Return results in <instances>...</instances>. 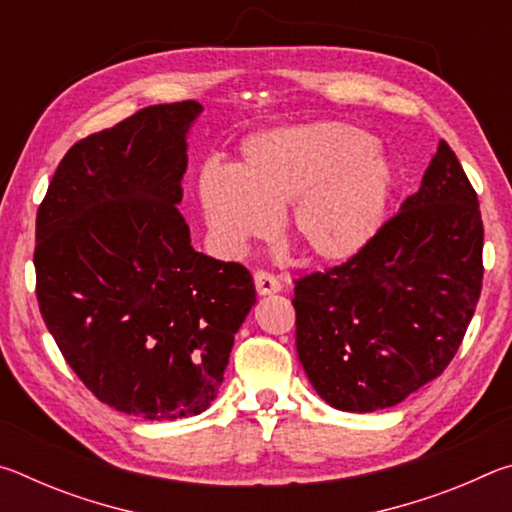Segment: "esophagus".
I'll return each instance as SVG.
<instances>
[{
    "instance_id": "34e87169",
    "label": "esophagus",
    "mask_w": 512,
    "mask_h": 512,
    "mask_svg": "<svg viewBox=\"0 0 512 512\" xmlns=\"http://www.w3.org/2000/svg\"><path fill=\"white\" fill-rule=\"evenodd\" d=\"M255 289H257L259 296H271V293H277L282 289V282L271 273L257 271L255 273Z\"/></svg>"
}]
</instances>
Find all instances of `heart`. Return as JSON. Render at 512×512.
I'll return each mask as SVG.
<instances>
[{"instance_id":"heart-1","label":"heart","mask_w":512,"mask_h":512,"mask_svg":"<svg viewBox=\"0 0 512 512\" xmlns=\"http://www.w3.org/2000/svg\"><path fill=\"white\" fill-rule=\"evenodd\" d=\"M393 169L372 135L339 121L259 133L241 146L235 171L207 167L198 201L216 244L239 253L268 237L287 210L289 237L309 259L343 264L366 248L386 219Z\"/></svg>"}]
</instances>
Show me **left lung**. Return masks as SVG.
<instances>
[{
	"label": "left lung",
	"mask_w": 512,
	"mask_h": 512,
	"mask_svg": "<svg viewBox=\"0 0 512 512\" xmlns=\"http://www.w3.org/2000/svg\"><path fill=\"white\" fill-rule=\"evenodd\" d=\"M481 255L476 192L440 140L418 192L357 257L296 282V348L316 393L370 413L436 379L474 316Z\"/></svg>",
	"instance_id": "obj_1"
}]
</instances>
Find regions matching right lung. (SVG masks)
I'll list each match as a JSON object with an SVG mask.
<instances>
[{
    "mask_svg": "<svg viewBox=\"0 0 512 512\" xmlns=\"http://www.w3.org/2000/svg\"><path fill=\"white\" fill-rule=\"evenodd\" d=\"M196 101L149 106L76 142L36 219L40 314L103 404L180 420L214 402L255 305L244 266L196 253L178 212Z\"/></svg>",
    "mask_w": 512,
    "mask_h": 512,
    "instance_id": "right-lung-1",
    "label": "right lung"
}]
</instances>
